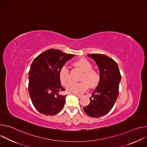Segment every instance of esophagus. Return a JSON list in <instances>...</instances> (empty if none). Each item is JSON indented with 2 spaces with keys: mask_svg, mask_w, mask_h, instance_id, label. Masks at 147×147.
Returning a JSON list of instances; mask_svg holds the SVG:
<instances>
[{
  "mask_svg": "<svg viewBox=\"0 0 147 147\" xmlns=\"http://www.w3.org/2000/svg\"><path fill=\"white\" fill-rule=\"evenodd\" d=\"M75 95H76V96H77L78 98H82V97H83V96H84V95H82V94H81V95H78V94H76Z\"/></svg>",
  "mask_w": 147,
  "mask_h": 147,
  "instance_id": "obj_1",
  "label": "esophagus"
}]
</instances>
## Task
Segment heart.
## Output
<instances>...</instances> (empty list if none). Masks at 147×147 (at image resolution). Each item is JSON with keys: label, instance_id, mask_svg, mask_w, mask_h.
<instances>
[{"label": "heart", "instance_id": "b5f03b06", "mask_svg": "<svg viewBox=\"0 0 147 147\" xmlns=\"http://www.w3.org/2000/svg\"><path fill=\"white\" fill-rule=\"evenodd\" d=\"M74 65L78 67L83 73L80 78L81 81L79 82H71V77L68 68L63 67L59 73V77L63 85L67 86V91L69 93L80 94L85 92L90 86L91 88L96 87L100 81V75L95 70L92 69L91 63L85 59H81L74 62Z\"/></svg>", "mask_w": 147, "mask_h": 147}]
</instances>
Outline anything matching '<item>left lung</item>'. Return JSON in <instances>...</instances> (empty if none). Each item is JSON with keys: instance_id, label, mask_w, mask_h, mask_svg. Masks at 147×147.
Masks as SVG:
<instances>
[{"instance_id": "1", "label": "left lung", "mask_w": 147, "mask_h": 147, "mask_svg": "<svg viewBox=\"0 0 147 147\" xmlns=\"http://www.w3.org/2000/svg\"><path fill=\"white\" fill-rule=\"evenodd\" d=\"M97 64L100 81L90 98V103L83 108L90 117H99L107 114L113 108L119 95L121 74L117 63L102 54H90Z\"/></svg>"}]
</instances>
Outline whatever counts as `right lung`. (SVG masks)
<instances>
[{"mask_svg":"<svg viewBox=\"0 0 147 147\" xmlns=\"http://www.w3.org/2000/svg\"><path fill=\"white\" fill-rule=\"evenodd\" d=\"M75 55L50 49L33 60L28 76V92L35 108L46 116H53L63 107L66 95L61 85L59 73L66 62Z\"/></svg>","mask_w":147,"mask_h":147,"instance_id":"1","label":"right lung"}]
</instances>
